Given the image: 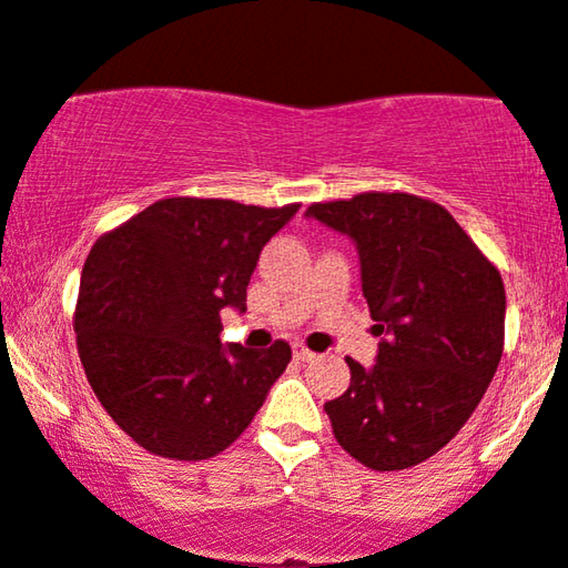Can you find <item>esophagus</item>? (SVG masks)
I'll return each mask as SVG.
<instances>
[{"label":"esophagus","instance_id":"obj_1","mask_svg":"<svg viewBox=\"0 0 568 568\" xmlns=\"http://www.w3.org/2000/svg\"><path fill=\"white\" fill-rule=\"evenodd\" d=\"M293 356L298 358V362H312V358H317L314 351H308L304 343H293Z\"/></svg>","mask_w":568,"mask_h":568}]
</instances>
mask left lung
Returning a JSON list of instances; mask_svg holds the SVG:
<instances>
[{"mask_svg":"<svg viewBox=\"0 0 568 568\" xmlns=\"http://www.w3.org/2000/svg\"><path fill=\"white\" fill-rule=\"evenodd\" d=\"M351 235L377 322V364L346 358L351 385L325 412L337 445L375 471L427 462L466 425L504 356L500 272L445 206L404 191L314 201Z\"/></svg>","mask_w":568,"mask_h":568,"instance_id":"obj_1","label":"left lung"}]
</instances>
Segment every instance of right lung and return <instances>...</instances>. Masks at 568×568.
I'll return each instance as SVG.
<instances>
[{"mask_svg":"<svg viewBox=\"0 0 568 568\" xmlns=\"http://www.w3.org/2000/svg\"><path fill=\"white\" fill-rule=\"evenodd\" d=\"M301 204L160 199L93 243L73 314L78 356L114 425L141 448L201 462L239 440L291 346H222L260 254Z\"/></svg>","mask_w":568,"mask_h":568,"instance_id":"right-lung-1","label":"right lung"}]
</instances>
